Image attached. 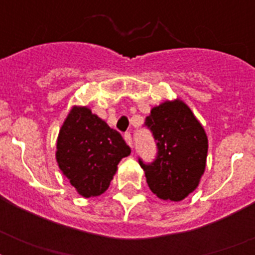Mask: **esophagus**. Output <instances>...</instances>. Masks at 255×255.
<instances>
[{
  "label": "esophagus",
  "mask_w": 255,
  "mask_h": 255,
  "mask_svg": "<svg viewBox=\"0 0 255 255\" xmlns=\"http://www.w3.org/2000/svg\"><path fill=\"white\" fill-rule=\"evenodd\" d=\"M124 140L127 141V144L129 145V147H132V144L133 143H132V136L129 132H126V133H124Z\"/></svg>",
  "instance_id": "obj_1"
}]
</instances>
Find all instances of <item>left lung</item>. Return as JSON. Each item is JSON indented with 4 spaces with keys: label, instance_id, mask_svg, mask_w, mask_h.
<instances>
[{
    "label": "left lung",
    "instance_id": "1",
    "mask_svg": "<svg viewBox=\"0 0 255 255\" xmlns=\"http://www.w3.org/2000/svg\"><path fill=\"white\" fill-rule=\"evenodd\" d=\"M157 145L149 164L139 159L148 186L165 201H181L198 186L205 172L208 137L201 123L182 100L164 102L145 119Z\"/></svg>",
    "mask_w": 255,
    "mask_h": 255
}]
</instances>
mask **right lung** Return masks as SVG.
Here are the masks:
<instances>
[{"label": "right lung", "mask_w": 255, "mask_h": 255, "mask_svg": "<svg viewBox=\"0 0 255 255\" xmlns=\"http://www.w3.org/2000/svg\"><path fill=\"white\" fill-rule=\"evenodd\" d=\"M131 153L119 132L87 107L74 106L57 140V161L70 184L83 197L104 193L118 164Z\"/></svg>", "instance_id": "add662e5"}]
</instances>
